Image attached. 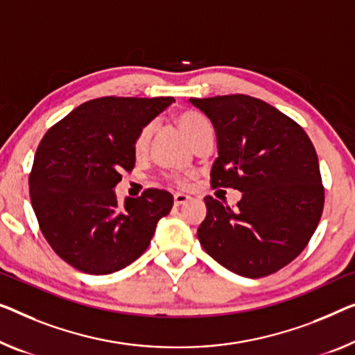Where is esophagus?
<instances>
[{
    "instance_id": "esophagus-1",
    "label": "esophagus",
    "mask_w": 355,
    "mask_h": 355,
    "mask_svg": "<svg viewBox=\"0 0 355 355\" xmlns=\"http://www.w3.org/2000/svg\"><path fill=\"white\" fill-rule=\"evenodd\" d=\"M189 200V196L188 194H183V193H177L173 194V204L180 207V205H183L184 202H188Z\"/></svg>"
}]
</instances>
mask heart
<instances>
[{
    "instance_id": "obj_1",
    "label": "heart",
    "mask_w": 355,
    "mask_h": 355,
    "mask_svg": "<svg viewBox=\"0 0 355 355\" xmlns=\"http://www.w3.org/2000/svg\"><path fill=\"white\" fill-rule=\"evenodd\" d=\"M177 125L178 129L183 132V135L191 141L194 146L200 139H204L205 135L211 134V125L207 121L205 116L200 113H196V111H184V113H180L177 116ZM151 139V125H146L140 130V134L137 135L134 150L137 155H144L150 144Z\"/></svg>"
}]
</instances>
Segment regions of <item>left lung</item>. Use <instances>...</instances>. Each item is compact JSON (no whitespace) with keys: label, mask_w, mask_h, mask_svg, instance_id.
Segmentation results:
<instances>
[{"label":"left lung","mask_w":355,"mask_h":355,"mask_svg":"<svg viewBox=\"0 0 355 355\" xmlns=\"http://www.w3.org/2000/svg\"><path fill=\"white\" fill-rule=\"evenodd\" d=\"M189 103L215 129L211 187L242 193L234 209L205 196L200 245L239 276H269L304 250L319 225L324 187L313 141L293 119L250 95Z\"/></svg>","instance_id":"1"}]
</instances>
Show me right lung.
<instances>
[{
	"label": "right lung",
	"instance_id": "1",
	"mask_svg": "<svg viewBox=\"0 0 355 355\" xmlns=\"http://www.w3.org/2000/svg\"><path fill=\"white\" fill-rule=\"evenodd\" d=\"M173 97L89 100L51 127L36 150L30 198L46 241L79 271L105 276L135 261L173 198L146 189L118 204L114 188L135 166V139Z\"/></svg>",
	"mask_w": 355,
	"mask_h": 355
}]
</instances>
